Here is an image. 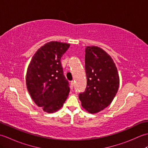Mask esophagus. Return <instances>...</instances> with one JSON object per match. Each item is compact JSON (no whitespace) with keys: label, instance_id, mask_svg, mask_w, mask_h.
I'll return each mask as SVG.
<instances>
[{"label":"esophagus","instance_id":"obj_1","mask_svg":"<svg viewBox=\"0 0 148 148\" xmlns=\"http://www.w3.org/2000/svg\"><path fill=\"white\" fill-rule=\"evenodd\" d=\"M74 82L73 81H72L71 82V89H73V87H74Z\"/></svg>","mask_w":148,"mask_h":148}]
</instances>
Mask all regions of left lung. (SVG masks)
Here are the masks:
<instances>
[{
    "label": "left lung",
    "mask_w": 148,
    "mask_h": 148,
    "mask_svg": "<svg viewBox=\"0 0 148 148\" xmlns=\"http://www.w3.org/2000/svg\"><path fill=\"white\" fill-rule=\"evenodd\" d=\"M85 71L87 85L79 98L86 111L94 114L104 109L114 99L119 85V74L112 58L97 46L85 49Z\"/></svg>",
    "instance_id": "1"
}]
</instances>
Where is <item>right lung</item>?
<instances>
[{
  "label": "right lung",
  "instance_id": "1",
  "mask_svg": "<svg viewBox=\"0 0 148 148\" xmlns=\"http://www.w3.org/2000/svg\"><path fill=\"white\" fill-rule=\"evenodd\" d=\"M69 46L57 41L45 44L34 54L28 67L27 90L36 105L46 112L60 109L70 92L60 62Z\"/></svg>",
  "mask_w": 148,
  "mask_h": 148
}]
</instances>
